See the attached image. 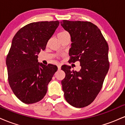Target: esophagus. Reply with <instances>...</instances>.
Segmentation results:
<instances>
[{
    "label": "esophagus",
    "mask_w": 125,
    "mask_h": 125,
    "mask_svg": "<svg viewBox=\"0 0 125 125\" xmlns=\"http://www.w3.org/2000/svg\"><path fill=\"white\" fill-rule=\"evenodd\" d=\"M58 70H60L61 68V65L60 64H58Z\"/></svg>",
    "instance_id": "esophagus-1"
}]
</instances>
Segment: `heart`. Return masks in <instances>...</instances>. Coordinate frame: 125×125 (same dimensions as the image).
Instances as JSON below:
<instances>
[{"instance_id":"b5f03b06","label":"heart","mask_w":125,"mask_h":125,"mask_svg":"<svg viewBox=\"0 0 125 125\" xmlns=\"http://www.w3.org/2000/svg\"><path fill=\"white\" fill-rule=\"evenodd\" d=\"M65 33H67V31H61V32H60L58 34V35H62V34H65Z\"/></svg>"}]
</instances>
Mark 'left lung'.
Segmentation results:
<instances>
[{
  "instance_id": "1",
  "label": "left lung",
  "mask_w": 125,
  "mask_h": 125,
  "mask_svg": "<svg viewBox=\"0 0 125 125\" xmlns=\"http://www.w3.org/2000/svg\"><path fill=\"white\" fill-rule=\"evenodd\" d=\"M61 24L71 37L69 62L79 61L81 66L79 72L62 66L66 74L61 82L64 98L75 107L87 106L99 93L109 68L108 44L92 23L63 20Z\"/></svg>"
}]
</instances>
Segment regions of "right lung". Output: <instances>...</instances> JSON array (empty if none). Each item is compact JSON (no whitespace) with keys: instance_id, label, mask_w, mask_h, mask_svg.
Returning <instances> with one entry per match:
<instances>
[{"instance_id":"obj_1","label":"right lung","mask_w":125,"mask_h":125,"mask_svg":"<svg viewBox=\"0 0 125 125\" xmlns=\"http://www.w3.org/2000/svg\"><path fill=\"white\" fill-rule=\"evenodd\" d=\"M59 25V21H38L25 26L16 33L6 58L8 81L15 96L31 104L42 99L56 66L38 62V56Z\"/></svg>"}]
</instances>
